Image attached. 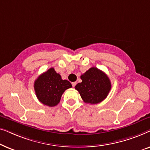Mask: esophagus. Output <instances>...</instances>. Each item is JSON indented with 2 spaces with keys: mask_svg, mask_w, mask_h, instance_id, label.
I'll list each match as a JSON object with an SVG mask.
<instances>
[{
  "mask_svg": "<svg viewBox=\"0 0 150 150\" xmlns=\"http://www.w3.org/2000/svg\"><path fill=\"white\" fill-rule=\"evenodd\" d=\"M71 85H72V87H74L76 85V82H73V83H71Z\"/></svg>",
  "mask_w": 150,
  "mask_h": 150,
  "instance_id": "34e87169",
  "label": "esophagus"
}]
</instances>
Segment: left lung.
Segmentation results:
<instances>
[{"instance_id":"obj_1","label":"left lung","mask_w":150,"mask_h":150,"mask_svg":"<svg viewBox=\"0 0 150 150\" xmlns=\"http://www.w3.org/2000/svg\"><path fill=\"white\" fill-rule=\"evenodd\" d=\"M81 79L82 82L75 86V89L85 103L98 104L107 97L111 83L104 71L95 67H91L81 76Z\"/></svg>"}]
</instances>
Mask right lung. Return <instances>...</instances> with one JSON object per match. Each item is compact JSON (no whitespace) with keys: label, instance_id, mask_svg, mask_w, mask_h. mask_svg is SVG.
Masks as SVG:
<instances>
[{"label":"right lung","instance_id":"obj_1","mask_svg":"<svg viewBox=\"0 0 150 150\" xmlns=\"http://www.w3.org/2000/svg\"><path fill=\"white\" fill-rule=\"evenodd\" d=\"M71 83L67 80H62L53 67L41 74L34 83L37 98L44 105L57 106L65 90L71 88Z\"/></svg>","mask_w":150,"mask_h":150}]
</instances>
